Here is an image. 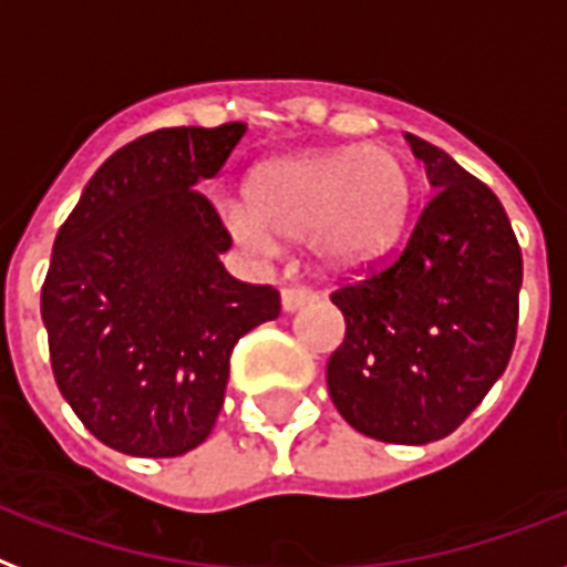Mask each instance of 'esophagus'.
Masks as SVG:
<instances>
[{
  "label": "esophagus",
  "mask_w": 567,
  "mask_h": 567,
  "mask_svg": "<svg viewBox=\"0 0 567 567\" xmlns=\"http://www.w3.org/2000/svg\"><path fill=\"white\" fill-rule=\"evenodd\" d=\"M310 301H313V292L305 287H287L280 292V307H284V313H296V310H301V307L310 305Z\"/></svg>",
  "instance_id": "obj_1"
}]
</instances>
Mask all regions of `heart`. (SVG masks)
Masks as SVG:
<instances>
[{
  "label": "heart",
  "instance_id": "obj_1",
  "mask_svg": "<svg viewBox=\"0 0 567 567\" xmlns=\"http://www.w3.org/2000/svg\"><path fill=\"white\" fill-rule=\"evenodd\" d=\"M411 195L414 179L393 147L352 144L262 165L254 171L248 200L224 204L221 218L245 248L307 243L319 266L352 271L393 248Z\"/></svg>",
  "mask_w": 567,
  "mask_h": 567
}]
</instances>
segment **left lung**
Here are the masks:
<instances>
[{
	"mask_svg": "<svg viewBox=\"0 0 567 567\" xmlns=\"http://www.w3.org/2000/svg\"><path fill=\"white\" fill-rule=\"evenodd\" d=\"M405 138L432 197L393 260L331 296L346 340L328 390L361 434L420 446L455 432L506 372L524 260L497 195L441 147Z\"/></svg>",
	"mask_w": 567,
	"mask_h": 567,
	"instance_id": "1",
	"label": "left lung"
}]
</instances>
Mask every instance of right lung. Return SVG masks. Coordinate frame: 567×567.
Segmentation results:
<instances>
[{
	"instance_id": "1",
	"label": "right lung",
	"mask_w": 567,
	"mask_h": 567,
	"mask_svg": "<svg viewBox=\"0 0 567 567\" xmlns=\"http://www.w3.org/2000/svg\"><path fill=\"white\" fill-rule=\"evenodd\" d=\"M243 121L171 126L96 168L61 224L41 316L52 375L96 441L174 458L213 432L239 337L278 319V289L243 284L197 188L243 142Z\"/></svg>"
}]
</instances>
